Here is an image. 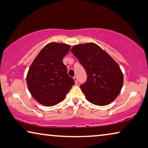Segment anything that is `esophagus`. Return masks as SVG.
<instances>
[{
	"mask_svg": "<svg viewBox=\"0 0 148 148\" xmlns=\"http://www.w3.org/2000/svg\"><path fill=\"white\" fill-rule=\"evenodd\" d=\"M73 79H74L75 83V84H77V83H78V78H77V77L75 76V77H73Z\"/></svg>",
	"mask_w": 148,
	"mask_h": 148,
	"instance_id": "1",
	"label": "esophagus"
}]
</instances>
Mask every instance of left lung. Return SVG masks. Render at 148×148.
Instances as JSON below:
<instances>
[{
    "label": "left lung",
    "mask_w": 148,
    "mask_h": 148,
    "mask_svg": "<svg viewBox=\"0 0 148 148\" xmlns=\"http://www.w3.org/2000/svg\"><path fill=\"white\" fill-rule=\"evenodd\" d=\"M71 51L87 73V80L80 87L87 101L98 106L114 101L124 81L119 64L94 43L75 45Z\"/></svg>",
    "instance_id": "left-lung-1"
}]
</instances>
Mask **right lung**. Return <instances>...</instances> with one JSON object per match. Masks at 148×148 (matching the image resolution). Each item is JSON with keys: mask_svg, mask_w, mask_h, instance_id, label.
Instances as JSON below:
<instances>
[{"mask_svg": "<svg viewBox=\"0 0 148 148\" xmlns=\"http://www.w3.org/2000/svg\"><path fill=\"white\" fill-rule=\"evenodd\" d=\"M71 45L51 42L43 47L33 61L26 76L29 92L36 101L46 106L60 103L75 81L67 74L63 58Z\"/></svg>", "mask_w": 148, "mask_h": 148, "instance_id": "right-lung-1", "label": "right lung"}]
</instances>
